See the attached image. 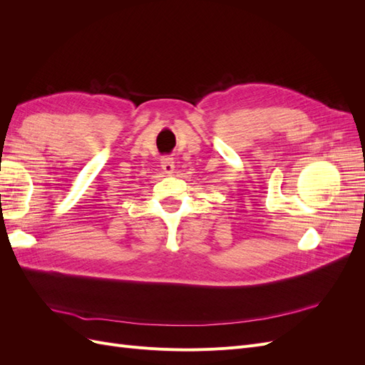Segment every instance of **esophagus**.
Segmentation results:
<instances>
[{
  "label": "esophagus",
  "mask_w": 365,
  "mask_h": 365,
  "mask_svg": "<svg viewBox=\"0 0 365 365\" xmlns=\"http://www.w3.org/2000/svg\"><path fill=\"white\" fill-rule=\"evenodd\" d=\"M161 168H163L164 173L172 175L175 172V161L169 157H164V158H161Z\"/></svg>",
  "instance_id": "obj_1"
}]
</instances>
